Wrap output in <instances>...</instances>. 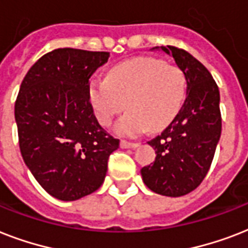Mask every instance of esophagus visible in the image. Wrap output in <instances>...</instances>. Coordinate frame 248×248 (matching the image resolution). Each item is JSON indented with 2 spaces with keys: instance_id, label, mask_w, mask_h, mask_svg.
I'll list each match as a JSON object with an SVG mask.
<instances>
[{
  "instance_id": "34e87169",
  "label": "esophagus",
  "mask_w": 248,
  "mask_h": 248,
  "mask_svg": "<svg viewBox=\"0 0 248 248\" xmlns=\"http://www.w3.org/2000/svg\"><path fill=\"white\" fill-rule=\"evenodd\" d=\"M120 145H121V148H122V149H127V148L135 149V148L139 147V144H138V143H128V141H126V140H122Z\"/></svg>"
}]
</instances>
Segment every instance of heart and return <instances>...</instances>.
Here are the masks:
<instances>
[{
  "label": "heart",
  "mask_w": 248,
  "mask_h": 248,
  "mask_svg": "<svg viewBox=\"0 0 248 248\" xmlns=\"http://www.w3.org/2000/svg\"><path fill=\"white\" fill-rule=\"evenodd\" d=\"M185 77L172 64L139 56L118 64L107 79L90 85V103L103 126H109L124 107L128 112L117 121L113 131L120 136L161 131L175 118L184 99Z\"/></svg>",
  "instance_id": "heart-1"
}]
</instances>
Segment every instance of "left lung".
<instances>
[{
	"label": "left lung",
	"mask_w": 248,
	"mask_h": 248,
	"mask_svg": "<svg viewBox=\"0 0 248 248\" xmlns=\"http://www.w3.org/2000/svg\"><path fill=\"white\" fill-rule=\"evenodd\" d=\"M162 50L175 60L185 77L186 97L171 124L148 141L155 161L141 169L144 184L155 193L181 197L207 175L221 134L220 93L211 73L189 52L173 46Z\"/></svg>",
	"instance_id": "left-lung-1"
}]
</instances>
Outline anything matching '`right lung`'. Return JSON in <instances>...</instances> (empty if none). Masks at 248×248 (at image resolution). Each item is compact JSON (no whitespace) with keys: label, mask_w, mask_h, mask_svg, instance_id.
<instances>
[{"label":"right lung","mask_w":248,"mask_h":248,"mask_svg":"<svg viewBox=\"0 0 248 248\" xmlns=\"http://www.w3.org/2000/svg\"><path fill=\"white\" fill-rule=\"evenodd\" d=\"M109 52L56 48L25 75L15 103L19 147L38 184L60 201H76L100 188L120 140L97 122L90 78Z\"/></svg>","instance_id":"1"}]
</instances>
